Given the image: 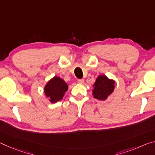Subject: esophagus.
Segmentation results:
<instances>
[{
	"label": "esophagus",
	"mask_w": 155,
	"mask_h": 155,
	"mask_svg": "<svg viewBox=\"0 0 155 155\" xmlns=\"http://www.w3.org/2000/svg\"><path fill=\"white\" fill-rule=\"evenodd\" d=\"M78 83H79V84H83V83H84V80H83V79H78Z\"/></svg>",
	"instance_id": "esophagus-1"
}]
</instances>
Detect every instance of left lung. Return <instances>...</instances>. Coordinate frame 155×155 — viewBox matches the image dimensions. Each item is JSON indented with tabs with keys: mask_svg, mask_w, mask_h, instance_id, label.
<instances>
[{
	"mask_svg": "<svg viewBox=\"0 0 155 155\" xmlns=\"http://www.w3.org/2000/svg\"><path fill=\"white\" fill-rule=\"evenodd\" d=\"M115 81L110 79L105 75H99L93 85L92 96L94 99L105 101L114 92Z\"/></svg>",
	"mask_w": 155,
	"mask_h": 155,
	"instance_id": "1",
	"label": "left lung"
}]
</instances>
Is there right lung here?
I'll list each match as a JSON object with an SVG mask.
<instances>
[{
    "instance_id": "right-lung-1",
    "label": "right lung",
    "mask_w": 155,
    "mask_h": 155,
    "mask_svg": "<svg viewBox=\"0 0 155 155\" xmlns=\"http://www.w3.org/2000/svg\"><path fill=\"white\" fill-rule=\"evenodd\" d=\"M68 90V85L63 78L54 77L49 80L44 87V93L51 104L59 101Z\"/></svg>"
}]
</instances>
